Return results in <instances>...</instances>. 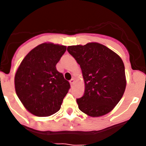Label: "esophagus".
Returning <instances> with one entry per match:
<instances>
[{
    "mask_svg": "<svg viewBox=\"0 0 146 146\" xmlns=\"http://www.w3.org/2000/svg\"><path fill=\"white\" fill-rule=\"evenodd\" d=\"M69 82H70V84H71V86H73V85H74V78H72V80H69Z\"/></svg>",
    "mask_w": 146,
    "mask_h": 146,
    "instance_id": "34e87169",
    "label": "esophagus"
}]
</instances>
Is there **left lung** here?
<instances>
[{"label": "left lung", "instance_id": "left-lung-1", "mask_svg": "<svg viewBox=\"0 0 146 146\" xmlns=\"http://www.w3.org/2000/svg\"><path fill=\"white\" fill-rule=\"evenodd\" d=\"M67 51L80 64L84 79V94L77 99L79 109L91 117L110 113L126 88L123 60L106 46L96 42L69 46Z\"/></svg>", "mask_w": 146, "mask_h": 146}]
</instances>
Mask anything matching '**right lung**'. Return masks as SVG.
Masks as SVG:
<instances>
[{"mask_svg":"<svg viewBox=\"0 0 146 146\" xmlns=\"http://www.w3.org/2000/svg\"><path fill=\"white\" fill-rule=\"evenodd\" d=\"M66 47L43 43L21 62L15 77V91L25 108L36 116H49L60 110L70 84L56 64Z\"/></svg>","mask_w":146,"mask_h":146,"instance_id":"add662e5","label":"right lung"}]
</instances>
